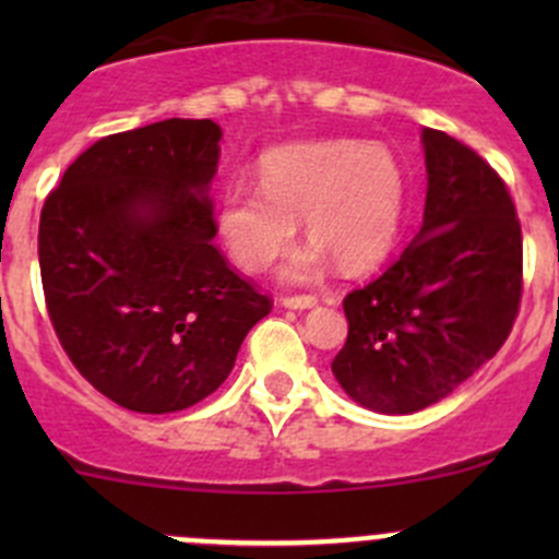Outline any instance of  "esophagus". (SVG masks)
<instances>
[{
  "label": "esophagus",
  "mask_w": 559,
  "mask_h": 559,
  "mask_svg": "<svg viewBox=\"0 0 559 559\" xmlns=\"http://www.w3.org/2000/svg\"><path fill=\"white\" fill-rule=\"evenodd\" d=\"M281 306L292 308V311H308V308L319 306V300H316L313 295H297V297H284V300H281Z\"/></svg>",
  "instance_id": "1"
}]
</instances>
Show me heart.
<instances>
[{"label":"heart","instance_id":"obj_1","mask_svg":"<svg viewBox=\"0 0 559 559\" xmlns=\"http://www.w3.org/2000/svg\"><path fill=\"white\" fill-rule=\"evenodd\" d=\"M259 189L233 183L216 205V229L243 270H264L289 248L302 218L311 243L284 264L286 281H311L332 259L346 273L373 270L397 243L408 178L381 143L302 140L264 151Z\"/></svg>","mask_w":559,"mask_h":559}]
</instances>
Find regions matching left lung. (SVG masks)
<instances>
[{
  "instance_id": "obj_1",
  "label": "left lung",
  "mask_w": 559,
  "mask_h": 559,
  "mask_svg": "<svg viewBox=\"0 0 559 559\" xmlns=\"http://www.w3.org/2000/svg\"><path fill=\"white\" fill-rule=\"evenodd\" d=\"M425 216L397 262L343 300V392L376 414H416L498 354L522 297V229L500 175L438 129L421 132Z\"/></svg>"
}]
</instances>
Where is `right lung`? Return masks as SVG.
<instances>
[{
	"label": "right lung",
	"mask_w": 559,
	"mask_h": 559,
	"mask_svg": "<svg viewBox=\"0 0 559 559\" xmlns=\"http://www.w3.org/2000/svg\"><path fill=\"white\" fill-rule=\"evenodd\" d=\"M211 118H167L83 151L39 216L50 321L83 379L138 414L216 392L270 300L229 270L211 183Z\"/></svg>",
	"instance_id": "1"
}]
</instances>
